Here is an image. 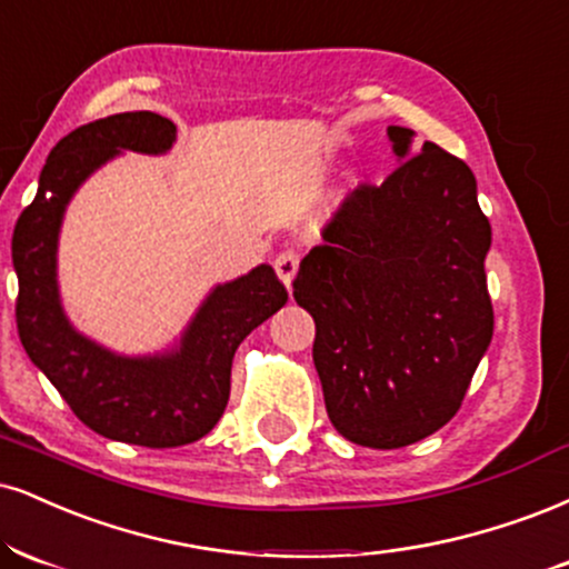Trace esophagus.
Returning <instances> with one entry per match:
<instances>
[{"label": "esophagus", "mask_w": 569, "mask_h": 569, "mask_svg": "<svg viewBox=\"0 0 569 569\" xmlns=\"http://www.w3.org/2000/svg\"><path fill=\"white\" fill-rule=\"evenodd\" d=\"M297 270H299V254H297V251H293V249L280 251V254L276 257V272H278V278L283 280L286 289H291V280H293V276H297Z\"/></svg>", "instance_id": "esophagus-1"}]
</instances>
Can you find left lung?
Returning a JSON list of instances; mask_svg holds the SVG:
<instances>
[{
	"mask_svg": "<svg viewBox=\"0 0 569 569\" xmlns=\"http://www.w3.org/2000/svg\"><path fill=\"white\" fill-rule=\"evenodd\" d=\"M402 163L333 211L293 278L315 320L312 360L328 419L362 448H406L461 408L492 339L485 278L490 222L471 169L389 127Z\"/></svg>",
	"mask_w": 569,
	"mask_h": 569,
	"instance_id": "left-lung-1",
	"label": "left lung"
}]
</instances>
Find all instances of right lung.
I'll list each match as a JSON object with an SVG mask.
<instances>
[{
    "mask_svg": "<svg viewBox=\"0 0 569 569\" xmlns=\"http://www.w3.org/2000/svg\"><path fill=\"white\" fill-rule=\"evenodd\" d=\"M177 127L150 111L116 113L66 134L47 156L37 198L18 217L12 264L18 272V333L81 423L108 440L177 448L209 435L230 397L238 345L289 302L270 264L217 286L184 328L180 347L127 358L68 323L58 293V232L77 188L121 150L167 153Z\"/></svg>",
    "mask_w": 569,
    "mask_h": 569,
    "instance_id": "1",
    "label": "right lung"
}]
</instances>
